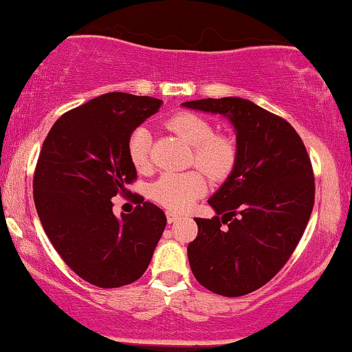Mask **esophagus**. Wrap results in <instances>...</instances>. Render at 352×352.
I'll return each instance as SVG.
<instances>
[{
  "label": "esophagus",
  "instance_id": "esophagus-1",
  "mask_svg": "<svg viewBox=\"0 0 352 352\" xmlns=\"http://www.w3.org/2000/svg\"><path fill=\"white\" fill-rule=\"evenodd\" d=\"M167 221L168 223H175L177 219H180V214H177V213H173V211H167Z\"/></svg>",
  "mask_w": 352,
  "mask_h": 352
}]
</instances>
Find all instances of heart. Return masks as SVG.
I'll use <instances>...</instances> for the list:
<instances>
[{
	"label": "heart",
	"mask_w": 352,
	"mask_h": 352,
	"mask_svg": "<svg viewBox=\"0 0 352 352\" xmlns=\"http://www.w3.org/2000/svg\"><path fill=\"white\" fill-rule=\"evenodd\" d=\"M168 129L193 146L192 162L210 179L224 180L230 177L238 159V149L231 138L214 134L213 124L197 113L180 111L168 118ZM149 129H134L128 141V157L135 170L146 172L151 167ZM200 170L168 172L160 175L151 187V198L170 211H185L198 197L206 192V179Z\"/></svg>",
	"instance_id": "b5f03b06"
}]
</instances>
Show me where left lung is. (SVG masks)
I'll return each mask as SVG.
<instances>
[{"label": "left lung", "mask_w": 352, "mask_h": 352, "mask_svg": "<svg viewBox=\"0 0 352 352\" xmlns=\"http://www.w3.org/2000/svg\"><path fill=\"white\" fill-rule=\"evenodd\" d=\"M184 107L226 116L238 149L234 168L208 200L218 217L195 218L190 267L213 294L248 295L285 265L307 228L315 203L310 157L290 122L252 101L228 96Z\"/></svg>", "instance_id": "1"}]
</instances>
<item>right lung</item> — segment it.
I'll list each match as a JSON object with an SVG mask.
<instances>
[{
	"label": "right lung",
	"mask_w": 352,
	"mask_h": 352,
	"mask_svg": "<svg viewBox=\"0 0 352 352\" xmlns=\"http://www.w3.org/2000/svg\"><path fill=\"white\" fill-rule=\"evenodd\" d=\"M162 100L107 93L62 114L34 172V203L45 234L78 277L101 289L138 280L149 267L167 218L135 198L133 213H113L111 198L131 193L138 177L128 157L133 131Z\"/></svg>",
	"instance_id": "1"
}]
</instances>
